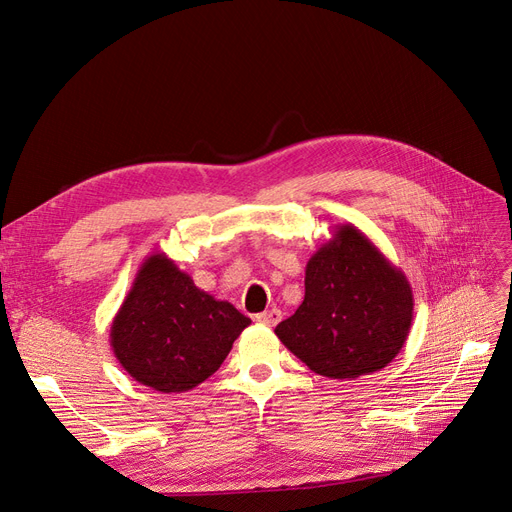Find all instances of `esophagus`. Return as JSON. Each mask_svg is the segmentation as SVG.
<instances>
[{"instance_id": "34e87169", "label": "esophagus", "mask_w": 512, "mask_h": 512, "mask_svg": "<svg viewBox=\"0 0 512 512\" xmlns=\"http://www.w3.org/2000/svg\"><path fill=\"white\" fill-rule=\"evenodd\" d=\"M280 320H282L280 309H267V312H262V314L256 316V322L265 324V327H275V324Z\"/></svg>"}]
</instances>
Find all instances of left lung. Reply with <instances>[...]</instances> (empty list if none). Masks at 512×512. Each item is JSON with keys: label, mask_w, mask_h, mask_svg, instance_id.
<instances>
[{"label": "left lung", "mask_w": 512, "mask_h": 512, "mask_svg": "<svg viewBox=\"0 0 512 512\" xmlns=\"http://www.w3.org/2000/svg\"><path fill=\"white\" fill-rule=\"evenodd\" d=\"M412 314L404 271L354 224H342L307 260L303 303L275 335L316 374L354 380L395 359Z\"/></svg>", "instance_id": "left-lung-1"}]
</instances>
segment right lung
Returning a JSON list of instances; mask_svg holds the SVG:
<instances>
[{"label":"right lung","instance_id":"obj_1","mask_svg":"<svg viewBox=\"0 0 512 512\" xmlns=\"http://www.w3.org/2000/svg\"><path fill=\"white\" fill-rule=\"evenodd\" d=\"M252 320L200 290L164 252L145 258L111 324L119 365L149 389L185 393L220 369Z\"/></svg>","mask_w":512,"mask_h":512}]
</instances>
